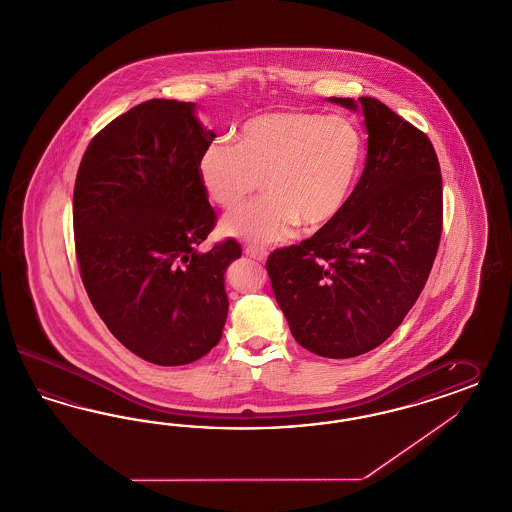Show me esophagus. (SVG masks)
<instances>
[{
  "mask_svg": "<svg viewBox=\"0 0 512 512\" xmlns=\"http://www.w3.org/2000/svg\"><path fill=\"white\" fill-rule=\"evenodd\" d=\"M245 252H247V256H250V258L256 260V262H264L265 256H267V252H265L264 248L250 247V245L245 248Z\"/></svg>",
  "mask_w": 512,
  "mask_h": 512,
  "instance_id": "obj_1",
  "label": "esophagus"
}]
</instances>
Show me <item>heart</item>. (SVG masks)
Segmentation results:
<instances>
[{
	"label": "heart",
	"instance_id": "1",
	"mask_svg": "<svg viewBox=\"0 0 512 512\" xmlns=\"http://www.w3.org/2000/svg\"><path fill=\"white\" fill-rule=\"evenodd\" d=\"M364 136L341 115L271 112L250 117L239 142H214L199 159V178L222 209L243 205L262 188L267 197L235 210L222 233L256 245L290 239L300 224L330 226L359 182Z\"/></svg>",
	"mask_w": 512,
	"mask_h": 512
}]
</instances>
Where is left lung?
Listing matches in <instances>:
<instances>
[{
  "mask_svg": "<svg viewBox=\"0 0 512 512\" xmlns=\"http://www.w3.org/2000/svg\"><path fill=\"white\" fill-rule=\"evenodd\" d=\"M362 108L366 165L340 216L267 258L275 300L294 340L349 359L387 340L416 303L442 233V176L427 134L378 98H328Z\"/></svg>",
  "mask_w": 512,
  "mask_h": 512,
  "instance_id": "left-lung-1",
  "label": "left lung"
}]
</instances>
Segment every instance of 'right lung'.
I'll list each match as a JSON object with an SVG mask.
<instances>
[{"label":"right lung","instance_id":"add662e5","mask_svg":"<svg viewBox=\"0 0 512 512\" xmlns=\"http://www.w3.org/2000/svg\"><path fill=\"white\" fill-rule=\"evenodd\" d=\"M214 138L193 102L152 98L96 134L77 171L81 281L115 338L159 366L205 357L228 319L224 275L241 247L197 250L216 224L199 178Z\"/></svg>","mask_w":512,"mask_h":512}]
</instances>
